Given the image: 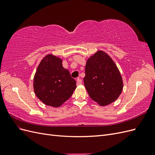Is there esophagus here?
<instances>
[{
	"instance_id": "esophagus-1",
	"label": "esophagus",
	"mask_w": 155,
	"mask_h": 155,
	"mask_svg": "<svg viewBox=\"0 0 155 155\" xmlns=\"http://www.w3.org/2000/svg\"><path fill=\"white\" fill-rule=\"evenodd\" d=\"M77 83L78 84V85H80V84L82 83V80L79 78H78L77 79Z\"/></svg>"
}]
</instances>
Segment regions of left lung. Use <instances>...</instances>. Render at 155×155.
I'll return each instance as SVG.
<instances>
[{
  "label": "left lung",
  "mask_w": 155,
  "mask_h": 155,
  "mask_svg": "<svg viewBox=\"0 0 155 155\" xmlns=\"http://www.w3.org/2000/svg\"><path fill=\"white\" fill-rule=\"evenodd\" d=\"M83 81L89 96L101 106L114 102L123 89L119 70L102 51H98L87 60Z\"/></svg>",
  "instance_id": "obj_1"
}]
</instances>
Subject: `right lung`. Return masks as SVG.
<instances>
[{
    "label": "right lung",
    "mask_w": 155,
    "mask_h": 155,
    "mask_svg": "<svg viewBox=\"0 0 155 155\" xmlns=\"http://www.w3.org/2000/svg\"><path fill=\"white\" fill-rule=\"evenodd\" d=\"M76 88V80L63 68L60 58L48 55L41 61L34 76V88L43 104L58 107L71 97Z\"/></svg>",
    "instance_id": "add662e5"
}]
</instances>
